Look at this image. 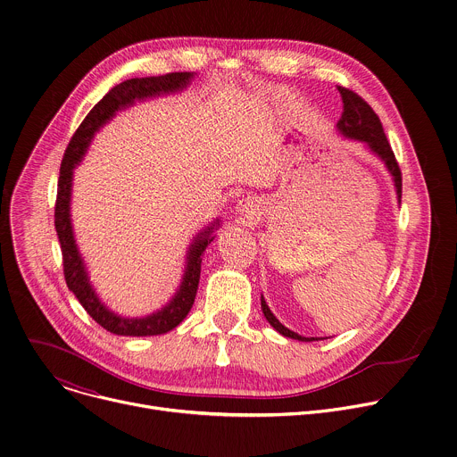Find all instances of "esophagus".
<instances>
[{
	"label": "esophagus",
	"mask_w": 457,
	"mask_h": 457,
	"mask_svg": "<svg viewBox=\"0 0 457 457\" xmlns=\"http://www.w3.org/2000/svg\"><path fill=\"white\" fill-rule=\"evenodd\" d=\"M235 215L237 219L242 222V224H251L256 217H258V206L253 199H242L238 204H237V210H235Z\"/></svg>",
	"instance_id": "34e87169"
}]
</instances>
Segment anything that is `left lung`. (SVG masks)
<instances>
[{"instance_id": "1", "label": "left lung", "mask_w": 457, "mask_h": 457, "mask_svg": "<svg viewBox=\"0 0 457 457\" xmlns=\"http://www.w3.org/2000/svg\"><path fill=\"white\" fill-rule=\"evenodd\" d=\"M340 96H342V103H344V113L342 119L337 122V129L338 134L344 136L345 139H353L356 143H361L374 157H378L386 171L393 177L395 187H396V197L398 203H402V171L400 166L396 162V157L393 154V148H390L385 132H383V126L379 122V117L374 113V110L360 97L356 96L353 90L347 88H338ZM260 305H262V312L266 316V320L271 323V328L280 333L286 338H293L298 342H314L320 338H305L300 337L298 333L287 329L286 325H282L277 316L271 312L270 305L266 303L264 296H260ZM323 340V338H321Z\"/></svg>"}]
</instances>
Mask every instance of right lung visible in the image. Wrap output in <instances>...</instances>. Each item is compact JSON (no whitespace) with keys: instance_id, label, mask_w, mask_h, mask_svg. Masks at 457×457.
<instances>
[{"instance_id":"add662e5","label":"right lung","mask_w":457,"mask_h":457,"mask_svg":"<svg viewBox=\"0 0 457 457\" xmlns=\"http://www.w3.org/2000/svg\"><path fill=\"white\" fill-rule=\"evenodd\" d=\"M193 78H195L193 72H175V74H166L157 78L128 79L113 87L79 124L78 132L71 139L61 162L59 182H57V201H55V231H57V238L62 253L64 280H67L69 289L76 295V298L85 307V311L101 325V328L119 337L164 335L175 329L177 325L187 316L195 302V295H197V289H199L203 253L213 242L215 238L213 233L220 228V220L215 219L210 226H206L203 231H199L193 237V242L189 244L186 253V266H184L182 280L175 295L168 300V303H164L161 309L146 316H136V318L120 316L110 311L97 296L90 282L85 260L76 244L72 215H71L74 170L83 161L96 134L106 122H110L117 115V112L134 106L137 101H146V99L182 92L189 87Z\"/></svg>"}]
</instances>
